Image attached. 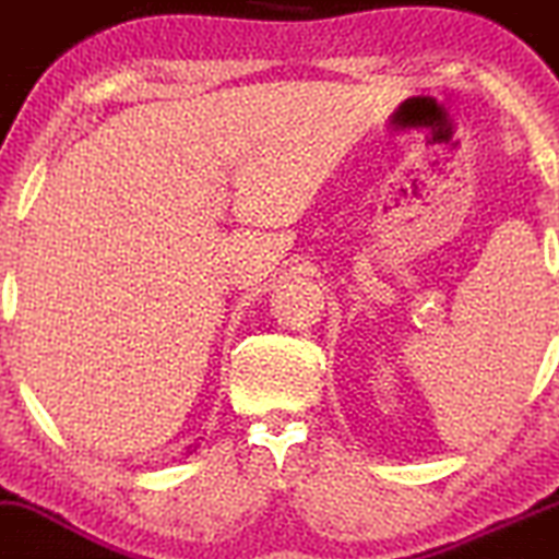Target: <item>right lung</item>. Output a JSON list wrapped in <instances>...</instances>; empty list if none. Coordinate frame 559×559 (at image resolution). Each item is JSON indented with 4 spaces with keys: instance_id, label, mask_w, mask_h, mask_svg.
<instances>
[{
    "instance_id": "right-lung-1",
    "label": "right lung",
    "mask_w": 559,
    "mask_h": 559,
    "mask_svg": "<svg viewBox=\"0 0 559 559\" xmlns=\"http://www.w3.org/2000/svg\"><path fill=\"white\" fill-rule=\"evenodd\" d=\"M197 448H199V445H197V442H193V445H188L186 453H193V451H197Z\"/></svg>"
}]
</instances>
